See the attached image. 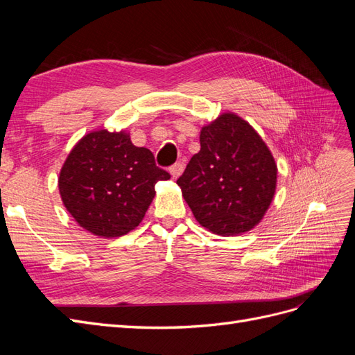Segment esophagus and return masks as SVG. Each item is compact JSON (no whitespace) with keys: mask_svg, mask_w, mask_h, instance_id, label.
I'll return each mask as SVG.
<instances>
[{"mask_svg":"<svg viewBox=\"0 0 355 355\" xmlns=\"http://www.w3.org/2000/svg\"><path fill=\"white\" fill-rule=\"evenodd\" d=\"M182 171H184V164H180V163H176L175 166L170 167V175L173 179H178L182 175Z\"/></svg>","mask_w":355,"mask_h":355,"instance_id":"1","label":"esophagus"}]
</instances>
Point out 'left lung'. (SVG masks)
Returning a JSON list of instances; mask_svg holds the SVG:
<instances>
[{
  "label": "left lung",
  "mask_w": 355,
  "mask_h": 355,
  "mask_svg": "<svg viewBox=\"0 0 355 355\" xmlns=\"http://www.w3.org/2000/svg\"><path fill=\"white\" fill-rule=\"evenodd\" d=\"M200 146L176 182L194 218L223 237L252 231L277 189L278 170L270 148L230 111L201 127Z\"/></svg>",
  "instance_id": "left-lung-1"
}]
</instances>
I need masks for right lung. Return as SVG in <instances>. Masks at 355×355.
<instances>
[{
  "mask_svg": "<svg viewBox=\"0 0 355 355\" xmlns=\"http://www.w3.org/2000/svg\"><path fill=\"white\" fill-rule=\"evenodd\" d=\"M170 175L127 130L89 132L73 145L58 178L63 206L83 230L101 239L133 231Z\"/></svg>",
  "mask_w": 355,
  "mask_h": 355,
  "instance_id": "right-lung-1",
  "label": "right lung"
}]
</instances>
